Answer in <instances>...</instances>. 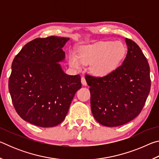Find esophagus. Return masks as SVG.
<instances>
[{
	"instance_id": "obj_1",
	"label": "esophagus",
	"mask_w": 159,
	"mask_h": 159,
	"mask_svg": "<svg viewBox=\"0 0 159 159\" xmlns=\"http://www.w3.org/2000/svg\"><path fill=\"white\" fill-rule=\"evenodd\" d=\"M81 83H82V85H87V83H86V80H85V78L84 77H82L81 78Z\"/></svg>"
}]
</instances>
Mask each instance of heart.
<instances>
[{
    "instance_id": "1",
    "label": "heart",
    "mask_w": 159,
    "mask_h": 159,
    "mask_svg": "<svg viewBox=\"0 0 159 159\" xmlns=\"http://www.w3.org/2000/svg\"><path fill=\"white\" fill-rule=\"evenodd\" d=\"M125 52V45L120 41H101L95 45L81 46L79 55L70 53L69 64L76 69H81L83 64H90L91 74L95 76H104L116 69Z\"/></svg>"
}]
</instances>
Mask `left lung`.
<instances>
[{
    "mask_svg": "<svg viewBox=\"0 0 159 159\" xmlns=\"http://www.w3.org/2000/svg\"><path fill=\"white\" fill-rule=\"evenodd\" d=\"M128 52L120 66L103 77L86 75L91 111L107 127L125 124L138 116L149 95L150 69L138 45L125 39Z\"/></svg>",
    "mask_w": 159,
    "mask_h": 159,
    "instance_id": "left-lung-1",
    "label": "left lung"
}]
</instances>
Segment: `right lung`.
I'll return each mask as SVG.
<instances>
[{
	"instance_id": "right-lung-1",
	"label": "right lung",
	"mask_w": 159,
	"mask_h": 159,
	"mask_svg": "<svg viewBox=\"0 0 159 159\" xmlns=\"http://www.w3.org/2000/svg\"><path fill=\"white\" fill-rule=\"evenodd\" d=\"M69 39L37 38L24 46L12 63L8 88L12 104L26 121L43 128L63 121L81 88L80 75L65 74L60 63Z\"/></svg>"
}]
</instances>
